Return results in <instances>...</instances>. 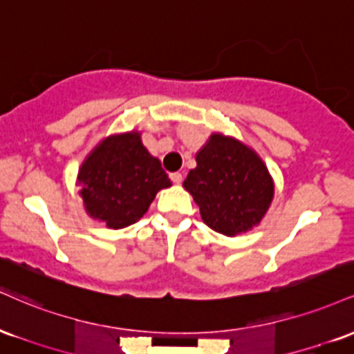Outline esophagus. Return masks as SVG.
<instances>
[{"mask_svg":"<svg viewBox=\"0 0 354 354\" xmlns=\"http://www.w3.org/2000/svg\"><path fill=\"white\" fill-rule=\"evenodd\" d=\"M169 178H171L173 183H181L183 181V174L180 171H174L169 174Z\"/></svg>","mask_w":354,"mask_h":354,"instance_id":"34e87169","label":"esophagus"}]
</instances>
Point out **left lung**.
<instances>
[{"instance_id": "left-lung-1", "label": "left lung", "mask_w": 354, "mask_h": 354, "mask_svg": "<svg viewBox=\"0 0 354 354\" xmlns=\"http://www.w3.org/2000/svg\"><path fill=\"white\" fill-rule=\"evenodd\" d=\"M211 230L226 236L253 228L273 200V180L258 154L236 140L213 135L183 183Z\"/></svg>"}]
</instances>
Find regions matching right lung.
Wrapping results in <instances>:
<instances>
[{
    "mask_svg": "<svg viewBox=\"0 0 354 354\" xmlns=\"http://www.w3.org/2000/svg\"><path fill=\"white\" fill-rule=\"evenodd\" d=\"M78 181L89 216L120 230L143 218L160 189L171 186L138 133L104 140L81 166Z\"/></svg>",
    "mask_w": 354,
    "mask_h": 354,
    "instance_id": "1",
    "label": "right lung"
}]
</instances>
